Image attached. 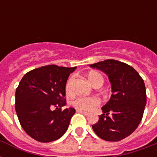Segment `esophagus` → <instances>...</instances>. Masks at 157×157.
<instances>
[{"mask_svg": "<svg viewBox=\"0 0 157 157\" xmlns=\"http://www.w3.org/2000/svg\"><path fill=\"white\" fill-rule=\"evenodd\" d=\"M76 112H80V113H82V114L85 115V116H88V115H89L88 112H84V111H81V110H76Z\"/></svg>", "mask_w": 157, "mask_h": 157, "instance_id": "esophagus-1", "label": "esophagus"}]
</instances>
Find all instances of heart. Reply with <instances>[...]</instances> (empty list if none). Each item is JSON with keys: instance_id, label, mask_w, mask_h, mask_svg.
Segmentation results:
<instances>
[{"instance_id": "obj_1", "label": "heart", "mask_w": 157, "mask_h": 157, "mask_svg": "<svg viewBox=\"0 0 157 157\" xmlns=\"http://www.w3.org/2000/svg\"><path fill=\"white\" fill-rule=\"evenodd\" d=\"M88 78L94 86H101L104 82L103 76L98 71H90L88 74ZM73 80V76H71L67 81L66 86H65V90H66L67 94H71L72 91ZM99 103H100V101L95 97L80 96V97L74 98L73 100L71 101L72 107H74L77 110H81L84 112H90L94 107L98 106Z\"/></svg>"}]
</instances>
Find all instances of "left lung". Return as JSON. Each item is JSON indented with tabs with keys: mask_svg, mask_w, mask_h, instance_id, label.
Wrapping results in <instances>:
<instances>
[{
	"mask_svg": "<svg viewBox=\"0 0 157 157\" xmlns=\"http://www.w3.org/2000/svg\"><path fill=\"white\" fill-rule=\"evenodd\" d=\"M90 67L107 74L112 92L110 100L102 107L103 114L92 128L103 140H122L137 129L144 116L147 103L144 80L134 67L115 59L98 62Z\"/></svg>",
	"mask_w": 157,
	"mask_h": 157,
	"instance_id": "left-lung-1",
	"label": "left lung"
}]
</instances>
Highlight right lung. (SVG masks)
<instances>
[{
  "instance_id": "right-lung-1",
  "label": "right lung",
  "mask_w": 157,
  "mask_h": 157,
  "mask_svg": "<svg viewBox=\"0 0 157 157\" xmlns=\"http://www.w3.org/2000/svg\"><path fill=\"white\" fill-rule=\"evenodd\" d=\"M76 67L47 65L26 73L15 92V110L23 130L33 139L49 143L61 138L76 110L66 105L65 86Z\"/></svg>"
}]
</instances>
